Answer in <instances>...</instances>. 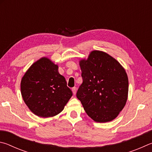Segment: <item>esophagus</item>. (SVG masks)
<instances>
[{"instance_id":"1","label":"esophagus","mask_w":152,"mask_h":152,"mask_svg":"<svg viewBox=\"0 0 152 152\" xmlns=\"http://www.w3.org/2000/svg\"><path fill=\"white\" fill-rule=\"evenodd\" d=\"M72 91H73V95H75L76 94V92H77V88H76V87H73V88H72Z\"/></svg>"}]
</instances>
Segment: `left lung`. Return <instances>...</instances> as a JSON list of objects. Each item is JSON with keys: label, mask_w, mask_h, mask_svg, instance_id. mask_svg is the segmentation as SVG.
Instances as JSON below:
<instances>
[{"label": "left lung", "mask_w": 152, "mask_h": 152, "mask_svg": "<svg viewBox=\"0 0 152 152\" xmlns=\"http://www.w3.org/2000/svg\"><path fill=\"white\" fill-rule=\"evenodd\" d=\"M83 83L77 93L85 111L93 120L113 121L128 97L129 82L125 69L115 58L102 50H92L79 61Z\"/></svg>", "instance_id": "left-lung-1"}]
</instances>
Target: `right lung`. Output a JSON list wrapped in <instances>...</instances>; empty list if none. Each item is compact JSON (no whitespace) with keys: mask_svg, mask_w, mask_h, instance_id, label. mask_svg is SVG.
<instances>
[{"mask_svg":"<svg viewBox=\"0 0 152 152\" xmlns=\"http://www.w3.org/2000/svg\"><path fill=\"white\" fill-rule=\"evenodd\" d=\"M58 69L50 58L43 57L32 64L22 77L21 95L34 115L44 118L57 115L73 95Z\"/></svg>","mask_w":152,"mask_h":152,"instance_id":"1","label":"right lung"}]
</instances>
